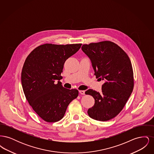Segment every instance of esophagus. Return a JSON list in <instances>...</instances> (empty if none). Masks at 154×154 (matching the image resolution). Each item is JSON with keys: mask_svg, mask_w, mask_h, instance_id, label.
Here are the masks:
<instances>
[{"mask_svg": "<svg viewBox=\"0 0 154 154\" xmlns=\"http://www.w3.org/2000/svg\"><path fill=\"white\" fill-rule=\"evenodd\" d=\"M80 94L81 95H85V91H82V90H80L79 91Z\"/></svg>", "mask_w": 154, "mask_h": 154, "instance_id": "esophagus-1", "label": "esophagus"}]
</instances>
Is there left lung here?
I'll use <instances>...</instances> for the list:
<instances>
[{
	"instance_id": "1",
	"label": "left lung",
	"mask_w": 154,
	"mask_h": 154,
	"mask_svg": "<svg viewBox=\"0 0 154 154\" xmlns=\"http://www.w3.org/2000/svg\"><path fill=\"white\" fill-rule=\"evenodd\" d=\"M81 49L90 59L96 79L105 81L101 94L91 89L85 92L95 99L88 115L97 121H109L123 109L133 91L131 60L120 47L110 41L84 44Z\"/></svg>"
}]
</instances>
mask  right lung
Listing matches in <instances>:
<instances>
[{"label": "right lung", "instance_id": "1", "mask_svg": "<svg viewBox=\"0 0 154 154\" xmlns=\"http://www.w3.org/2000/svg\"><path fill=\"white\" fill-rule=\"evenodd\" d=\"M81 45H41L24 62L21 73L24 94L37 115L47 122L60 120L69 103L79 95L78 90L63 87L60 80L66 59Z\"/></svg>", "mask_w": 154, "mask_h": 154}]
</instances>
